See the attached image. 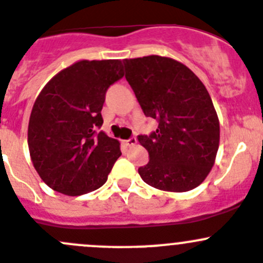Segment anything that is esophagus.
<instances>
[{
	"instance_id": "34e87169",
	"label": "esophagus",
	"mask_w": 263,
	"mask_h": 263,
	"mask_svg": "<svg viewBox=\"0 0 263 263\" xmlns=\"http://www.w3.org/2000/svg\"><path fill=\"white\" fill-rule=\"evenodd\" d=\"M124 144L128 145V147L135 145V144H137V138H129L128 140H124Z\"/></svg>"
}]
</instances>
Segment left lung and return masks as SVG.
<instances>
[{"mask_svg": "<svg viewBox=\"0 0 263 263\" xmlns=\"http://www.w3.org/2000/svg\"><path fill=\"white\" fill-rule=\"evenodd\" d=\"M125 78L147 118L158 128L138 140L149 162L138 168L156 189L188 192L211 171L220 143V123L203 83L189 67L170 57L125 59Z\"/></svg>", "mask_w": 263, "mask_h": 263, "instance_id": "8db88e82", "label": "left lung"}]
</instances>
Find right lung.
I'll use <instances>...</instances> for the list:
<instances>
[{"instance_id":"right-lung-1","label":"right lung","mask_w":263,"mask_h":263,"mask_svg":"<svg viewBox=\"0 0 263 263\" xmlns=\"http://www.w3.org/2000/svg\"><path fill=\"white\" fill-rule=\"evenodd\" d=\"M123 77L121 60H80L41 90L29 118L28 147L49 188L75 197L106 183L121 156L120 143L97 129L106 90Z\"/></svg>"}]
</instances>
